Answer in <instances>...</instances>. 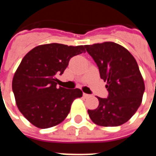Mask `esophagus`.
Returning <instances> with one entry per match:
<instances>
[{
    "label": "esophagus",
    "instance_id": "34e87169",
    "mask_svg": "<svg viewBox=\"0 0 156 156\" xmlns=\"http://www.w3.org/2000/svg\"><path fill=\"white\" fill-rule=\"evenodd\" d=\"M83 97H84V98H89V97H90V95L89 94H83Z\"/></svg>",
    "mask_w": 156,
    "mask_h": 156
}]
</instances>
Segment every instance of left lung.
Listing matches in <instances>:
<instances>
[{
	"instance_id": "1",
	"label": "left lung",
	"mask_w": 156,
	"mask_h": 156,
	"mask_svg": "<svg viewBox=\"0 0 156 156\" xmlns=\"http://www.w3.org/2000/svg\"><path fill=\"white\" fill-rule=\"evenodd\" d=\"M94 60L100 78L107 82V98H98V108L88 113L94 124L114 127L126 123L137 111L144 92V79L129 51L113 41L85 45Z\"/></svg>"
}]
</instances>
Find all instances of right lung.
<instances>
[{"mask_svg": "<svg viewBox=\"0 0 156 156\" xmlns=\"http://www.w3.org/2000/svg\"><path fill=\"white\" fill-rule=\"evenodd\" d=\"M85 52L83 46L59 43L40 45L27 52L12 79L17 108L34 126L48 129L64 120L75 98H81L79 88L57 87L69 60Z\"/></svg>", "mask_w": 156, "mask_h": 156, "instance_id": "add662e5", "label": "right lung"}]
</instances>
